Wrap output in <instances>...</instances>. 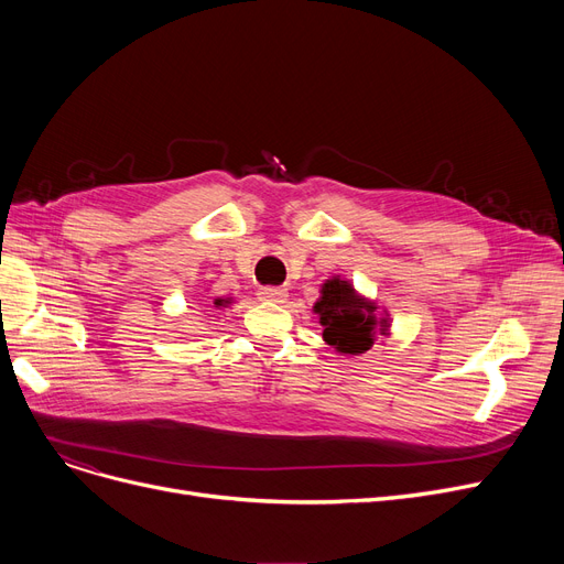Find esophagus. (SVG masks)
Here are the masks:
<instances>
[{"instance_id":"34e87169","label":"esophagus","mask_w":564,"mask_h":564,"mask_svg":"<svg viewBox=\"0 0 564 564\" xmlns=\"http://www.w3.org/2000/svg\"><path fill=\"white\" fill-rule=\"evenodd\" d=\"M260 300L262 302H283L288 297V290L285 288H274V285H264L258 290Z\"/></svg>"}]
</instances>
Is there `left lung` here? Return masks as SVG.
Wrapping results in <instances>:
<instances>
[{"mask_svg": "<svg viewBox=\"0 0 564 564\" xmlns=\"http://www.w3.org/2000/svg\"><path fill=\"white\" fill-rule=\"evenodd\" d=\"M313 311L324 327V343L351 357L366 354L381 336H389L391 329L387 311L379 315L375 302L361 297L349 281L338 276L322 285Z\"/></svg>", "mask_w": 564, "mask_h": 564, "instance_id": "1", "label": "left lung"}]
</instances>
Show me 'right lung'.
<instances>
[{
    "instance_id": "right-lung-1",
    "label": "right lung",
    "mask_w": 564,
    "mask_h": 564,
    "mask_svg": "<svg viewBox=\"0 0 564 564\" xmlns=\"http://www.w3.org/2000/svg\"><path fill=\"white\" fill-rule=\"evenodd\" d=\"M226 304H230V300H221V297L215 300V306H217V308H219V306H226Z\"/></svg>"
}]
</instances>
